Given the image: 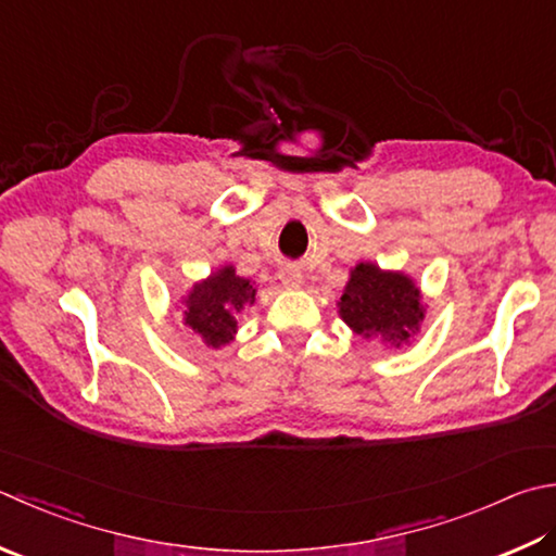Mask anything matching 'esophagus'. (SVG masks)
Wrapping results in <instances>:
<instances>
[{
	"label": "esophagus",
	"mask_w": 556,
	"mask_h": 556,
	"mask_svg": "<svg viewBox=\"0 0 556 556\" xmlns=\"http://www.w3.org/2000/svg\"><path fill=\"white\" fill-rule=\"evenodd\" d=\"M278 276H280L282 286H286V288H300V282H302V270H300L298 266H282Z\"/></svg>",
	"instance_id": "obj_1"
}]
</instances>
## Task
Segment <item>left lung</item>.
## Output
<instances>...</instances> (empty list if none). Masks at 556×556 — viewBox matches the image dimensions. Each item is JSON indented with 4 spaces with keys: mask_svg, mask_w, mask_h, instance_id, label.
Returning <instances> with one entry per match:
<instances>
[{
    "mask_svg": "<svg viewBox=\"0 0 556 556\" xmlns=\"http://www.w3.org/2000/svg\"><path fill=\"white\" fill-rule=\"evenodd\" d=\"M339 312L361 337L380 333L396 345L406 343L424 319L418 288L402 274H382L372 264L353 268Z\"/></svg>",
    "mask_w": 556,
    "mask_h": 556,
    "instance_id": "1",
    "label": "left lung"
}]
</instances>
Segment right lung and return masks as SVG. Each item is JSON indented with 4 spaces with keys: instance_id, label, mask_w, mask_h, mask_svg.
Segmentation results:
<instances>
[{
    "instance_id": "obj_1",
    "label": "right lung",
    "mask_w": 556,
    "mask_h": 556,
    "mask_svg": "<svg viewBox=\"0 0 556 556\" xmlns=\"http://www.w3.org/2000/svg\"><path fill=\"white\" fill-rule=\"evenodd\" d=\"M254 298V286L247 278H239L232 266H227L193 288L186 300V324L201 333L207 345L219 349L235 337V314L251 305Z\"/></svg>"
}]
</instances>
